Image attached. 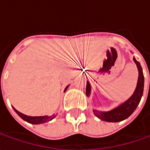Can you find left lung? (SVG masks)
<instances>
[{"label":"left lung","mask_w":150,"mask_h":150,"mask_svg":"<svg viewBox=\"0 0 150 150\" xmlns=\"http://www.w3.org/2000/svg\"><path fill=\"white\" fill-rule=\"evenodd\" d=\"M134 62L136 63L138 70H139V78L138 83L136 86L135 91L134 94L130 97L128 100H126L119 106L113 108L108 112H100L96 109H93V112L96 116L101 120L106 121V122H120L123 121L127 118H129L130 115L134 112L137 106L139 105V102L141 100L143 92H144V78L143 74L140 63L134 57ZM91 93V86L88 82H87L86 86V95H90Z\"/></svg>","instance_id":"1"}]
</instances>
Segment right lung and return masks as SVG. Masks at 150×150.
Wrapping results in <instances>:
<instances>
[{
	"label": "right lung",
	"instance_id": "obj_1",
	"mask_svg": "<svg viewBox=\"0 0 150 150\" xmlns=\"http://www.w3.org/2000/svg\"><path fill=\"white\" fill-rule=\"evenodd\" d=\"M67 88H68V86H67L66 88L64 90V92L66 91ZM13 109L15 110V112H16L23 120H25L26 122H28V123H30V124H44V123H47V122H49L51 120H52V119L56 117L55 114H52V115H51V116H37V117H32V116L25 115V114L21 113V112H20L19 111H17L14 107H13Z\"/></svg>",
	"mask_w": 150,
	"mask_h": 150
}]
</instances>
